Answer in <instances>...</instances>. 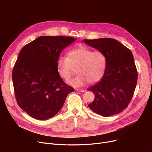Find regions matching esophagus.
<instances>
[{
  "label": "esophagus",
  "instance_id": "obj_1",
  "mask_svg": "<svg viewBox=\"0 0 152 152\" xmlns=\"http://www.w3.org/2000/svg\"><path fill=\"white\" fill-rule=\"evenodd\" d=\"M76 91H79V92H85V90L84 89H76Z\"/></svg>",
  "mask_w": 152,
  "mask_h": 152
}]
</instances>
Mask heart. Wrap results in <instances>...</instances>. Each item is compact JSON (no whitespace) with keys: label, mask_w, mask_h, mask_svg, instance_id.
Instances as JSON below:
<instances>
[{"label":"heart","mask_w":152,"mask_h":152,"mask_svg":"<svg viewBox=\"0 0 152 152\" xmlns=\"http://www.w3.org/2000/svg\"><path fill=\"white\" fill-rule=\"evenodd\" d=\"M106 57L101 51H92L85 46H79L68 53V57L58 58L56 67L59 75L66 81L77 72L69 81L75 87L83 86L88 82L94 83L101 80L106 68Z\"/></svg>","instance_id":"heart-1"}]
</instances>
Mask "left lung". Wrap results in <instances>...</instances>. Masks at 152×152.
Masks as SVG:
<instances>
[{
  "instance_id": "1",
  "label": "left lung",
  "mask_w": 152,
  "mask_h": 152,
  "mask_svg": "<svg viewBox=\"0 0 152 152\" xmlns=\"http://www.w3.org/2000/svg\"><path fill=\"white\" fill-rule=\"evenodd\" d=\"M90 47L106 57V68L101 80L87 90L95 94L88 105L94 113L109 117L126 109L133 97L138 74L131 51L113 38L84 39Z\"/></svg>"
}]
</instances>
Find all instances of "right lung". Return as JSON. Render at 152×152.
<instances>
[{
    "mask_svg": "<svg viewBox=\"0 0 152 152\" xmlns=\"http://www.w3.org/2000/svg\"><path fill=\"white\" fill-rule=\"evenodd\" d=\"M64 36H42L23 47L12 71L15 99L31 117L47 120L61 110L75 91L59 75L56 63L61 51L75 41Z\"/></svg>",
    "mask_w": 152,
    "mask_h": 152,
    "instance_id": "add662e5",
    "label": "right lung"
}]
</instances>
